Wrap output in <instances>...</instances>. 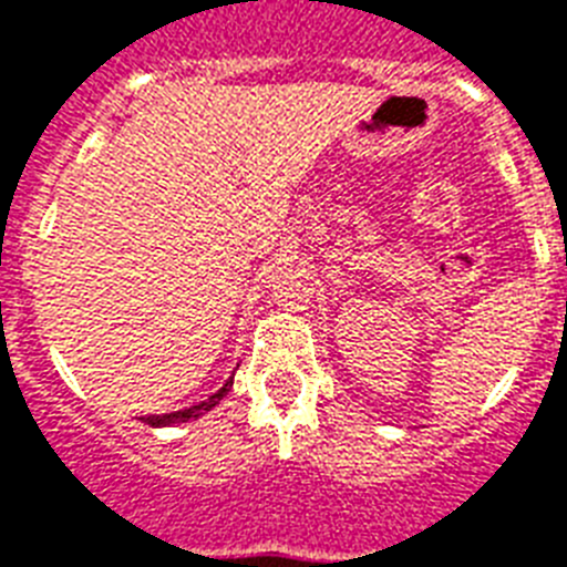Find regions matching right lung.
Returning <instances> with one entry per match:
<instances>
[{"label":"right lung","instance_id":"obj_1","mask_svg":"<svg viewBox=\"0 0 567 567\" xmlns=\"http://www.w3.org/2000/svg\"><path fill=\"white\" fill-rule=\"evenodd\" d=\"M231 388V379L226 382V385L217 391V394H212L208 400H203V403L190 405V409H182V412H171V414H146V417H141L144 423H150V426H173V423H185V421H196L199 414L212 412L214 405L220 403L223 396H226V391Z\"/></svg>","mask_w":567,"mask_h":567}]
</instances>
